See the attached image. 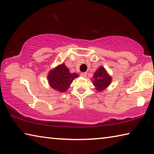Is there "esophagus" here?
Returning <instances> with one entry per match:
<instances>
[{
	"label": "esophagus",
	"instance_id": "obj_1",
	"mask_svg": "<svg viewBox=\"0 0 154 154\" xmlns=\"http://www.w3.org/2000/svg\"><path fill=\"white\" fill-rule=\"evenodd\" d=\"M81 76L83 77H86L87 73H86V72H82V73L81 74Z\"/></svg>",
	"mask_w": 154,
	"mask_h": 154
}]
</instances>
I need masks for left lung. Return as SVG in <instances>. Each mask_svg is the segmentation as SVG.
Masks as SVG:
<instances>
[{
	"label": "left lung",
	"mask_w": 154,
	"mask_h": 154,
	"mask_svg": "<svg viewBox=\"0 0 154 154\" xmlns=\"http://www.w3.org/2000/svg\"><path fill=\"white\" fill-rule=\"evenodd\" d=\"M93 84L96 90L100 92L106 89L111 82V77L109 75L103 66H100L94 74Z\"/></svg>",
	"instance_id": "obj_1"
}]
</instances>
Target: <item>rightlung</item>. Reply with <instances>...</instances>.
I'll return each instance as SVG.
<instances>
[{"label": "right lung", "instance_id": "obj_1", "mask_svg": "<svg viewBox=\"0 0 154 154\" xmlns=\"http://www.w3.org/2000/svg\"><path fill=\"white\" fill-rule=\"evenodd\" d=\"M77 77H78V75L75 72L71 73L64 63L51 69L48 75L50 87L60 92H66L72 81Z\"/></svg>", "mask_w": 154, "mask_h": 154}]
</instances>
